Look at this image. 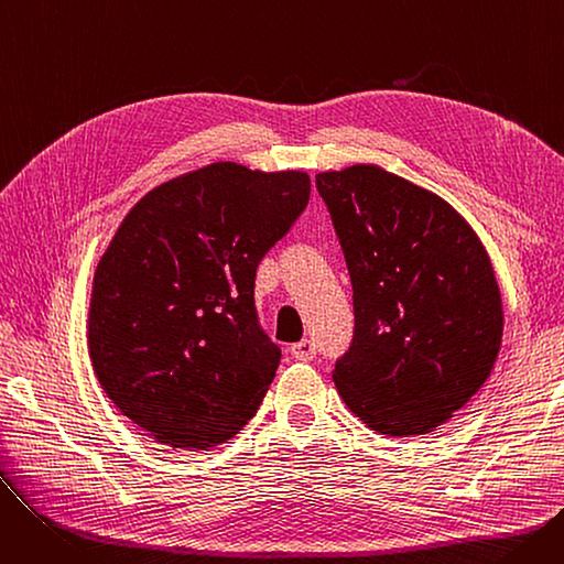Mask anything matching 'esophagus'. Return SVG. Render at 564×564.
Returning a JSON list of instances; mask_svg holds the SVG:
<instances>
[{"instance_id":"34e87169","label":"esophagus","mask_w":564,"mask_h":564,"mask_svg":"<svg viewBox=\"0 0 564 564\" xmlns=\"http://www.w3.org/2000/svg\"><path fill=\"white\" fill-rule=\"evenodd\" d=\"M290 354H292V357L297 359V361H313L315 354H317V347H315L313 340L304 338L302 343H294V345L290 347Z\"/></svg>"}]
</instances>
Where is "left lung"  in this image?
Masks as SVG:
<instances>
[{
	"mask_svg": "<svg viewBox=\"0 0 564 564\" xmlns=\"http://www.w3.org/2000/svg\"><path fill=\"white\" fill-rule=\"evenodd\" d=\"M354 290L340 398L370 430L430 434L498 359L502 302L480 237L441 196L377 164L315 175Z\"/></svg>",
	"mask_w": 564,
	"mask_h": 564,
	"instance_id": "8db88e82",
	"label": "left lung"
}]
</instances>
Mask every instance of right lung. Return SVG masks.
I'll use <instances>...</instances> for the list:
<instances>
[{
	"label": "right lung",
	"instance_id": "right-lung-1",
	"mask_svg": "<svg viewBox=\"0 0 564 564\" xmlns=\"http://www.w3.org/2000/svg\"><path fill=\"white\" fill-rule=\"evenodd\" d=\"M304 171L215 162L148 192L102 253L88 354L107 398L160 443L205 451L240 432L276 375L260 329L262 256L304 213Z\"/></svg>",
	"mask_w": 564,
	"mask_h": 564
}]
</instances>
